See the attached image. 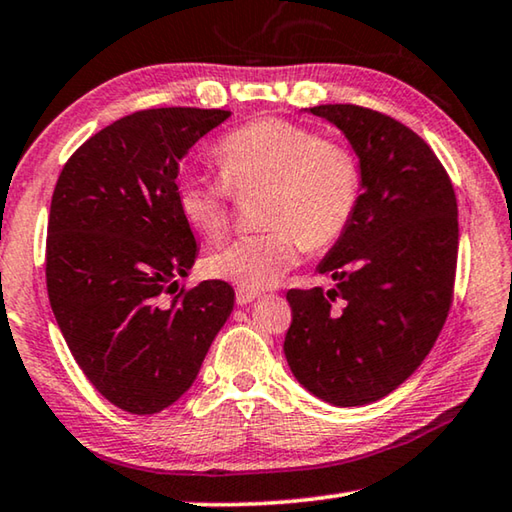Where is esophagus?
<instances>
[{"mask_svg": "<svg viewBox=\"0 0 512 512\" xmlns=\"http://www.w3.org/2000/svg\"><path fill=\"white\" fill-rule=\"evenodd\" d=\"M234 296H237L239 305H248V303H253L255 298H259L257 291H250V289H237V294Z\"/></svg>", "mask_w": 512, "mask_h": 512, "instance_id": "esophagus-1", "label": "esophagus"}]
</instances>
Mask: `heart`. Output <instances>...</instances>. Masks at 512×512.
Segmentation results:
<instances>
[{"label": "heart", "mask_w": 512, "mask_h": 512, "mask_svg": "<svg viewBox=\"0 0 512 512\" xmlns=\"http://www.w3.org/2000/svg\"><path fill=\"white\" fill-rule=\"evenodd\" d=\"M221 180L189 175L175 191L189 227L221 239L232 221V193L262 189L259 223L269 230L218 246L205 259L214 278L241 289L278 285L300 250L330 248L351 225L360 200V164L344 143L321 139L303 125L259 118L216 145Z\"/></svg>", "instance_id": "heart-1"}]
</instances>
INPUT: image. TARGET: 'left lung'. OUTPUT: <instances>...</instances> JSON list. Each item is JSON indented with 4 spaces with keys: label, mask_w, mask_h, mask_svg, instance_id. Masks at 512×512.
<instances>
[{
    "label": "left lung",
    "mask_w": 512,
    "mask_h": 512,
    "mask_svg": "<svg viewBox=\"0 0 512 512\" xmlns=\"http://www.w3.org/2000/svg\"><path fill=\"white\" fill-rule=\"evenodd\" d=\"M360 157L348 230L319 264L332 289H289L285 358L307 392L339 408L394 392L435 344L451 310L458 205L440 159L399 120L358 104L310 109Z\"/></svg>",
    "instance_id": "obj_1"
}]
</instances>
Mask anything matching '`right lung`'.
Here are the masks:
<instances>
[{
	"instance_id": "add662e5",
	"label": "right lung",
	"mask_w": 512,
	"mask_h": 512,
	"mask_svg": "<svg viewBox=\"0 0 512 512\" xmlns=\"http://www.w3.org/2000/svg\"><path fill=\"white\" fill-rule=\"evenodd\" d=\"M230 111H136L72 152L54 186L45 278L72 358L109 403L154 415L193 385L234 307L223 280L180 285L198 246L180 161Z\"/></svg>"
}]
</instances>
